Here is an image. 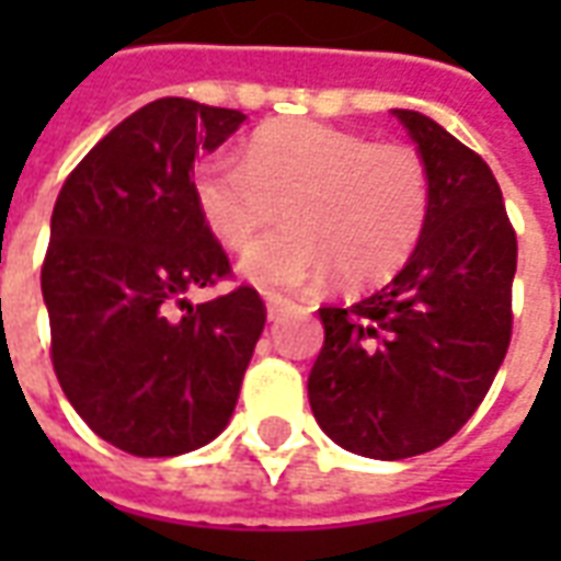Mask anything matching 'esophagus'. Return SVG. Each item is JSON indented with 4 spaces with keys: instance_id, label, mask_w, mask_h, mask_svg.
Segmentation results:
<instances>
[{
    "instance_id": "34e87169",
    "label": "esophagus",
    "mask_w": 561,
    "mask_h": 561,
    "mask_svg": "<svg viewBox=\"0 0 561 561\" xmlns=\"http://www.w3.org/2000/svg\"><path fill=\"white\" fill-rule=\"evenodd\" d=\"M285 300H279V297H267V318L270 321H279V316L285 312Z\"/></svg>"
}]
</instances>
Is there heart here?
Listing matches in <instances>:
<instances>
[{
	"label": "heart",
	"instance_id": "b5f03b06",
	"mask_svg": "<svg viewBox=\"0 0 561 561\" xmlns=\"http://www.w3.org/2000/svg\"><path fill=\"white\" fill-rule=\"evenodd\" d=\"M195 197L228 249L252 243L285 209L291 228L252 245L240 270L261 291L291 297L321 291L342 273L378 282L400 270L426 225L430 176L412 147L282 119L257 128L243 159L209 156Z\"/></svg>",
	"mask_w": 561,
	"mask_h": 561
}]
</instances>
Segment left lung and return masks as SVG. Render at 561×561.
Here are the masks:
<instances>
[{
    "label": "left lung",
    "mask_w": 561,
    "mask_h": 561,
    "mask_svg": "<svg viewBox=\"0 0 561 561\" xmlns=\"http://www.w3.org/2000/svg\"><path fill=\"white\" fill-rule=\"evenodd\" d=\"M430 176L421 240L393 279L318 309L309 373L318 426L345 450L405 459L445 445L493 385L511 342L517 237L486 161L417 111H393Z\"/></svg>",
    "instance_id": "left-lung-1"
}]
</instances>
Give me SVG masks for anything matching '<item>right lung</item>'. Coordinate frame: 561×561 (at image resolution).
Segmentation results:
<instances>
[{"label": "right lung", "mask_w": 561, "mask_h": 561, "mask_svg": "<svg viewBox=\"0 0 561 561\" xmlns=\"http://www.w3.org/2000/svg\"><path fill=\"white\" fill-rule=\"evenodd\" d=\"M243 123L192 99L149 102L56 197L42 267L56 378L92 433L135 457L188 454L228 426L267 321L245 285L185 300L231 270L197 207L195 159Z\"/></svg>", "instance_id": "1"}]
</instances>
